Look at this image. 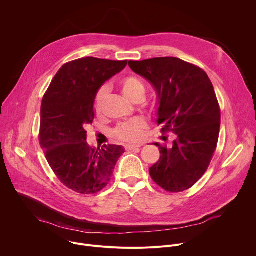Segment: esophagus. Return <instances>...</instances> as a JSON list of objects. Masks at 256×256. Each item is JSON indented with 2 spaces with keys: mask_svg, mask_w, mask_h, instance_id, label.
<instances>
[{
  "mask_svg": "<svg viewBox=\"0 0 256 256\" xmlns=\"http://www.w3.org/2000/svg\"><path fill=\"white\" fill-rule=\"evenodd\" d=\"M140 146H142V144H132V146L128 144V146H126V148L128 150H136V148H140Z\"/></svg>",
  "mask_w": 256,
  "mask_h": 256,
  "instance_id": "1",
  "label": "esophagus"
}]
</instances>
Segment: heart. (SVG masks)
<instances>
[{"instance_id": "b5f03b06", "label": "heart", "mask_w": 256, "mask_h": 256, "mask_svg": "<svg viewBox=\"0 0 256 256\" xmlns=\"http://www.w3.org/2000/svg\"><path fill=\"white\" fill-rule=\"evenodd\" d=\"M120 88L122 90V94L126 98L130 100L132 102H134L138 100H142L144 98V86L142 82L134 77V76H128L120 80ZM106 90H102L96 100L94 108L98 114L102 112V106L104 100L106 98ZM146 128V122L142 118H134L128 122L120 124L116 130V136L128 142H136L142 138L144 136V130Z\"/></svg>"}]
</instances>
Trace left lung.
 Returning <instances> with one entry per match:
<instances>
[{
    "label": "left lung",
    "instance_id": "left-lung-1",
    "mask_svg": "<svg viewBox=\"0 0 256 256\" xmlns=\"http://www.w3.org/2000/svg\"><path fill=\"white\" fill-rule=\"evenodd\" d=\"M128 66L154 88L162 132L176 134L170 146L154 142L160 156L150 175L164 190L183 192L204 175L217 146L221 114L213 84L204 70L176 57L130 60Z\"/></svg>",
    "mask_w": 256,
    "mask_h": 256
}]
</instances>
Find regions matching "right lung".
I'll return each mask as SVG.
<instances>
[{
	"label": "right lung",
	"instance_id": "right-lung-1",
	"mask_svg": "<svg viewBox=\"0 0 256 256\" xmlns=\"http://www.w3.org/2000/svg\"><path fill=\"white\" fill-rule=\"evenodd\" d=\"M128 61L84 57L64 64L50 83L41 104L40 144L57 178L80 194H94L110 181L122 146L90 148L85 130L94 118L100 88Z\"/></svg>",
	"mask_w": 256,
	"mask_h": 256
}]
</instances>
